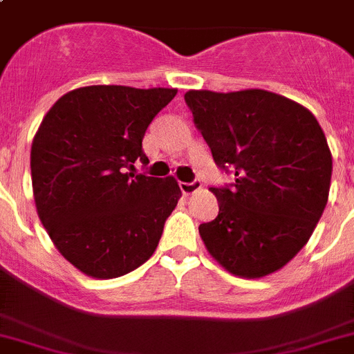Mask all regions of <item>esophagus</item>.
<instances>
[{
	"label": "esophagus",
	"mask_w": 354,
	"mask_h": 354,
	"mask_svg": "<svg viewBox=\"0 0 354 354\" xmlns=\"http://www.w3.org/2000/svg\"><path fill=\"white\" fill-rule=\"evenodd\" d=\"M180 189H181V192H183V194H194L196 190H199L201 189V181H190V183H187V181H181L180 183Z\"/></svg>",
	"instance_id": "obj_1"
}]
</instances>
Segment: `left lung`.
<instances>
[{
	"mask_svg": "<svg viewBox=\"0 0 354 354\" xmlns=\"http://www.w3.org/2000/svg\"><path fill=\"white\" fill-rule=\"evenodd\" d=\"M185 101L215 164L232 167V189H210L219 215L199 226L208 253L239 278L287 266L324 212L331 151L303 104L263 88L189 91Z\"/></svg>",
	"mask_w": 354,
	"mask_h": 354,
	"instance_id": "obj_1",
	"label": "left lung"
}]
</instances>
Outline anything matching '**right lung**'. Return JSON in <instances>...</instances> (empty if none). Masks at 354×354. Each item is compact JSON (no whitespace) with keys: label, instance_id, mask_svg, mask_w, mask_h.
Masks as SVG:
<instances>
[{"label":"right lung","instance_id":"obj_1","mask_svg":"<svg viewBox=\"0 0 354 354\" xmlns=\"http://www.w3.org/2000/svg\"><path fill=\"white\" fill-rule=\"evenodd\" d=\"M176 88L88 85L48 110L32 142L33 198L58 253L97 279L128 274L155 253L181 190L147 164L142 139Z\"/></svg>","mask_w":354,"mask_h":354}]
</instances>
